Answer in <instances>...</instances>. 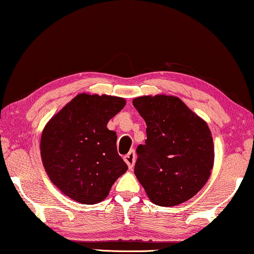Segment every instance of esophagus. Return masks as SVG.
Listing matches in <instances>:
<instances>
[{"mask_svg":"<svg viewBox=\"0 0 254 254\" xmlns=\"http://www.w3.org/2000/svg\"><path fill=\"white\" fill-rule=\"evenodd\" d=\"M124 161H126V163L127 164L128 169L131 170L132 168H133L134 162H135V151H134V149L128 151L126 156H124Z\"/></svg>","mask_w":254,"mask_h":254,"instance_id":"esophagus-1","label":"esophagus"}]
</instances>
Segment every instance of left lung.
Masks as SVG:
<instances>
[{
	"mask_svg": "<svg viewBox=\"0 0 254 254\" xmlns=\"http://www.w3.org/2000/svg\"><path fill=\"white\" fill-rule=\"evenodd\" d=\"M133 106L146 122L145 145L137 147L134 175L151 202L175 206L203 188L214 161L207 124L179 98L145 96Z\"/></svg>",
	"mask_w": 254,
	"mask_h": 254,
	"instance_id": "obj_1",
	"label": "left lung"
}]
</instances>
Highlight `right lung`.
<instances>
[{"instance_id": "obj_1", "label": "right lung", "mask_w": 254, "mask_h": 254, "mask_svg": "<svg viewBox=\"0 0 254 254\" xmlns=\"http://www.w3.org/2000/svg\"><path fill=\"white\" fill-rule=\"evenodd\" d=\"M120 97L81 93L45 126L41 157L50 180L68 197L96 204L127 170L117 153L116 132L108 121L121 112Z\"/></svg>"}]
</instances>
